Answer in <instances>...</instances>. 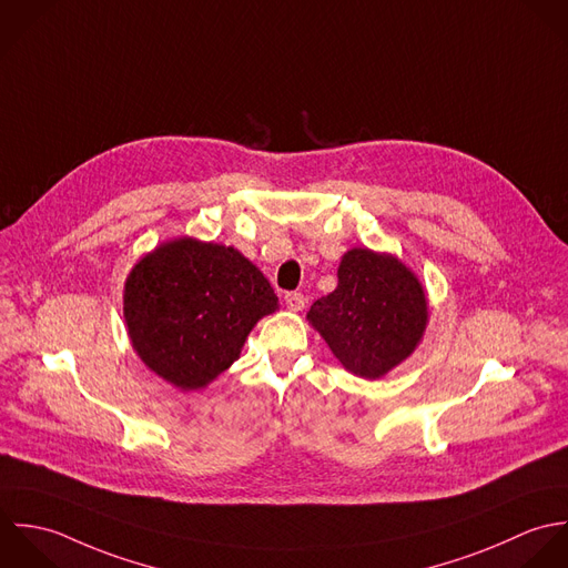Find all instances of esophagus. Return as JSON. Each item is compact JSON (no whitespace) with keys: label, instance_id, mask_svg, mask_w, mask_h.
<instances>
[{"label":"esophagus","instance_id":"obj_1","mask_svg":"<svg viewBox=\"0 0 568 568\" xmlns=\"http://www.w3.org/2000/svg\"><path fill=\"white\" fill-rule=\"evenodd\" d=\"M285 305L292 312H301L305 307V296L301 292H287L285 294Z\"/></svg>","mask_w":568,"mask_h":568}]
</instances>
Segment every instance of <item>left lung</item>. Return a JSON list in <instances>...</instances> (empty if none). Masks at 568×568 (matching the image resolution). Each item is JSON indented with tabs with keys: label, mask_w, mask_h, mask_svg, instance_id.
Masks as SVG:
<instances>
[{
	"label": "left lung",
	"mask_w": 568,
	"mask_h": 568,
	"mask_svg": "<svg viewBox=\"0 0 568 568\" xmlns=\"http://www.w3.org/2000/svg\"><path fill=\"white\" fill-rule=\"evenodd\" d=\"M307 318L344 368L375 379L422 341L428 305L422 283L402 261L355 247L342 256L338 287L318 298Z\"/></svg>",
	"instance_id": "1"
}]
</instances>
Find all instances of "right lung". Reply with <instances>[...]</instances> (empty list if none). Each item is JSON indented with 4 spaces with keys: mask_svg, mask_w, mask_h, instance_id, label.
Here are the masks:
<instances>
[{
    "mask_svg": "<svg viewBox=\"0 0 568 568\" xmlns=\"http://www.w3.org/2000/svg\"><path fill=\"white\" fill-rule=\"evenodd\" d=\"M278 298L234 247L175 239L146 254L124 285V321L142 362L182 390L215 379L239 357Z\"/></svg>",
    "mask_w": 568,
    "mask_h": 568,
    "instance_id": "obj_1",
    "label": "right lung"
}]
</instances>
